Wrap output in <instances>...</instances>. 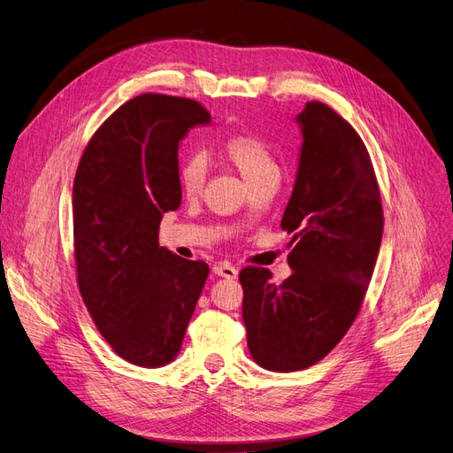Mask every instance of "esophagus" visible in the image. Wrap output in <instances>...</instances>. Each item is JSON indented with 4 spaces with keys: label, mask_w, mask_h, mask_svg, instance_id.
<instances>
[{
    "label": "esophagus",
    "mask_w": 453,
    "mask_h": 453,
    "mask_svg": "<svg viewBox=\"0 0 453 453\" xmlns=\"http://www.w3.org/2000/svg\"><path fill=\"white\" fill-rule=\"evenodd\" d=\"M213 273L219 275V277H225V279H236L238 277V269L230 265L228 262H219L213 265Z\"/></svg>",
    "instance_id": "1"
}]
</instances>
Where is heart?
Here are the masks:
<instances>
[{"label": "heart", "mask_w": 453, "mask_h": 453, "mask_svg": "<svg viewBox=\"0 0 453 453\" xmlns=\"http://www.w3.org/2000/svg\"><path fill=\"white\" fill-rule=\"evenodd\" d=\"M221 154L236 169L245 182L255 188L265 180H279L280 169L269 144L252 134H234L221 142ZM206 164L201 156H188L178 167V186L188 198L203 193Z\"/></svg>", "instance_id": "b5f03b06"}]
</instances>
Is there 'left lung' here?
<instances>
[{
    "instance_id": "1",
    "label": "left lung",
    "mask_w": 453,
    "mask_h": 453,
    "mask_svg": "<svg viewBox=\"0 0 453 453\" xmlns=\"http://www.w3.org/2000/svg\"><path fill=\"white\" fill-rule=\"evenodd\" d=\"M303 149L280 226L292 234V275L240 271L243 323L255 363L297 372L327 357L363 306L383 238L381 193L366 144L327 104L306 102Z\"/></svg>"
}]
</instances>
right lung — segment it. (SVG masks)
Wrapping results in <instances>:
<instances>
[{
	"label": "right lung",
	"instance_id": "obj_1",
	"mask_svg": "<svg viewBox=\"0 0 453 453\" xmlns=\"http://www.w3.org/2000/svg\"><path fill=\"white\" fill-rule=\"evenodd\" d=\"M210 122L191 98L157 93L122 104L88 139L72 191L76 280L111 349L142 368L169 365L210 267L159 247L165 211L182 201L178 142Z\"/></svg>",
	"mask_w": 453,
	"mask_h": 453
}]
</instances>
